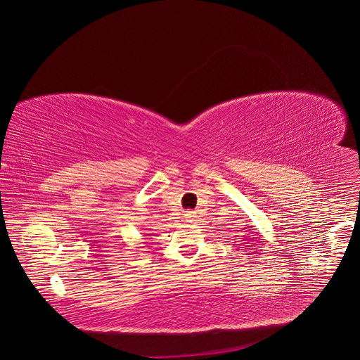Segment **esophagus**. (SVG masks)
<instances>
[{"instance_id": "34e87169", "label": "esophagus", "mask_w": 360, "mask_h": 360, "mask_svg": "<svg viewBox=\"0 0 360 360\" xmlns=\"http://www.w3.org/2000/svg\"><path fill=\"white\" fill-rule=\"evenodd\" d=\"M184 217H186L188 222H192L193 217H195V212H186V213H184Z\"/></svg>"}]
</instances>
